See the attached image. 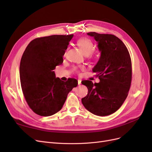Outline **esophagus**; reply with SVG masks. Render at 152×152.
<instances>
[{"label": "esophagus", "instance_id": "esophagus-1", "mask_svg": "<svg viewBox=\"0 0 152 152\" xmlns=\"http://www.w3.org/2000/svg\"><path fill=\"white\" fill-rule=\"evenodd\" d=\"M78 84H79V85L81 84V80H78Z\"/></svg>", "mask_w": 152, "mask_h": 152}]
</instances>
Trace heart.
Masks as SVG:
<instances>
[{
  "instance_id": "b5f03b06",
  "label": "heart",
  "mask_w": 152,
  "mask_h": 152,
  "mask_svg": "<svg viewBox=\"0 0 152 152\" xmlns=\"http://www.w3.org/2000/svg\"><path fill=\"white\" fill-rule=\"evenodd\" d=\"M77 45L80 48L82 51L86 55L89 56L90 58L96 59L97 58L98 55L94 54L93 50L94 49L93 43L91 42V40L87 38H80L77 41ZM82 69H84L82 68Z\"/></svg>"
}]
</instances>
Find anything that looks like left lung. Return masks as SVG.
I'll return each instance as SVG.
<instances>
[{
  "mask_svg": "<svg viewBox=\"0 0 152 152\" xmlns=\"http://www.w3.org/2000/svg\"><path fill=\"white\" fill-rule=\"evenodd\" d=\"M101 51L93 72L99 83L82 81L88 93L82 99L84 107L96 115L107 116L115 112L126 100L132 80V64L129 53L122 41L112 34L89 32Z\"/></svg>",
  "mask_w": 152,
  "mask_h": 152,
  "instance_id": "1",
  "label": "left lung"
}]
</instances>
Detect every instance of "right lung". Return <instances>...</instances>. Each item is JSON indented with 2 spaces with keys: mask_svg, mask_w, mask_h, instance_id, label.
Here are the masks:
<instances>
[{
  "mask_svg": "<svg viewBox=\"0 0 152 152\" xmlns=\"http://www.w3.org/2000/svg\"><path fill=\"white\" fill-rule=\"evenodd\" d=\"M73 35H54L31 40L22 55L20 66V82L27 104L34 113L48 117L59 112L68 94L78 81L66 82L56 78L53 71L63 62L69 42Z\"/></svg>",
  "mask_w": 152,
  "mask_h": 152,
  "instance_id": "1",
  "label": "right lung"
}]
</instances>
